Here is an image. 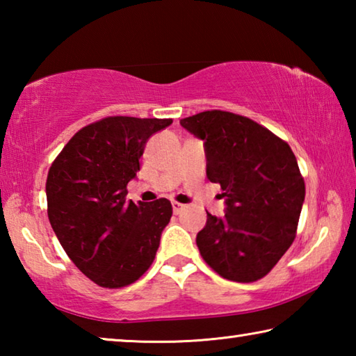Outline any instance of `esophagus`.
<instances>
[{
    "instance_id": "esophagus-1",
    "label": "esophagus",
    "mask_w": 356,
    "mask_h": 356,
    "mask_svg": "<svg viewBox=\"0 0 356 356\" xmlns=\"http://www.w3.org/2000/svg\"><path fill=\"white\" fill-rule=\"evenodd\" d=\"M171 206H172V212H174V213L182 212V210L185 209L184 204H180V202H177V201H172V202H171Z\"/></svg>"
}]
</instances>
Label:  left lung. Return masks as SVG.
<instances>
[{
	"instance_id": "left-lung-1",
	"label": "left lung",
	"mask_w": 356,
	"mask_h": 356,
	"mask_svg": "<svg viewBox=\"0 0 356 356\" xmlns=\"http://www.w3.org/2000/svg\"><path fill=\"white\" fill-rule=\"evenodd\" d=\"M180 125L204 141L207 177L221 185L226 213L197 232L204 261L229 281L264 278L297 234L305 180L286 141L250 118L202 111Z\"/></svg>"
}]
</instances>
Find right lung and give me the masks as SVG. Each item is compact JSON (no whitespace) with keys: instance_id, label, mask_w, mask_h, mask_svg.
Here are the masks:
<instances>
[{"instance_id":"1","label":"right lung","mask_w":356,"mask_h":356,"mask_svg":"<svg viewBox=\"0 0 356 356\" xmlns=\"http://www.w3.org/2000/svg\"><path fill=\"white\" fill-rule=\"evenodd\" d=\"M172 119L110 116L70 138L47 177L48 220L81 273L100 287L135 282L154 262L171 202L125 201L146 143Z\"/></svg>"}]
</instances>
